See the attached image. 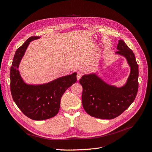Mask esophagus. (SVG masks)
I'll return each mask as SVG.
<instances>
[{
  "label": "esophagus",
  "mask_w": 152,
  "mask_h": 152,
  "mask_svg": "<svg viewBox=\"0 0 152 152\" xmlns=\"http://www.w3.org/2000/svg\"><path fill=\"white\" fill-rule=\"evenodd\" d=\"M82 76V73L78 72L77 74V80H79L81 79Z\"/></svg>",
  "instance_id": "1"
}]
</instances>
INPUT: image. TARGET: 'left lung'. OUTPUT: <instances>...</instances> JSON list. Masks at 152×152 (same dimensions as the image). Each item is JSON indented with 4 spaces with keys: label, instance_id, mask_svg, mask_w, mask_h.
Masks as SVG:
<instances>
[{
    "label": "left lung",
    "instance_id": "1",
    "mask_svg": "<svg viewBox=\"0 0 152 152\" xmlns=\"http://www.w3.org/2000/svg\"><path fill=\"white\" fill-rule=\"evenodd\" d=\"M117 54L127 59L131 73L126 84L121 87L110 86L95 73L84 75L79 80L82 86V102L89 115L113 119L121 115L134 102L138 90V65L134 54L122 40H119Z\"/></svg>",
    "mask_w": 152,
    "mask_h": 152
}]
</instances>
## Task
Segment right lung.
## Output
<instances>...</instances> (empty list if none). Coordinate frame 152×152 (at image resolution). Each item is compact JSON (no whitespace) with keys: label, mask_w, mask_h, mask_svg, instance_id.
<instances>
[{"label":"right lung","mask_w":152,"mask_h":152,"mask_svg":"<svg viewBox=\"0 0 152 152\" xmlns=\"http://www.w3.org/2000/svg\"><path fill=\"white\" fill-rule=\"evenodd\" d=\"M39 38L37 36L30 37L16 50L10 70V87L14 102L23 113L35 121L45 120L56 115L61 96L77 81V73H73L44 84L25 83L18 67L30 42Z\"/></svg>","instance_id":"obj_1"}]
</instances>
